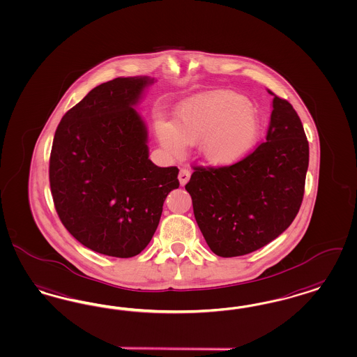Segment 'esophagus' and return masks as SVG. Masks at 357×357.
I'll use <instances>...</instances> for the list:
<instances>
[{
  "instance_id": "obj_1",
  "label": "esophagus",
  "mask_w": 357,
  "mask_h": 357,
  "mask_svg": "<svg viewBox=\"0 0 357 357\" xmlns=\"http://www.w3.org/2000/svg\"><path fill=\"white\" fill-rule=\"evenodd\" d=\"M189 178H190V172L188 171V169H180V173H178V180H180V184L185 185L188 181H189Z\"/></svg>"
}]
</instances>
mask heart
Returning a JSON list of instances; mask_svg holds the SVG:
<instances>
[{
	"label": "heart",
	"mask_w": 357,
	"mask_h": 357,
	"mask_svg": "<svg viewBox=\"0 0 357 357\" xmlns=\"http://www.w3.org/2000/svg\"><path fill=\"white\" fill-rule=\"evenodd\" d=\"M160 144L173 155L201 142V153L214 165H230L243 159L259 136V121L242 95L214 91L185 103L174 121L158 119Z\"/></svg>",
	"instance_id": "heart-1"
}]
</instances>
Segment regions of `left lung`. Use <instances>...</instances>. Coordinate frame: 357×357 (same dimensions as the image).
Listing matches in <instances>:
<instances>
[{"label": "left lung", "mask_w": 357, "mask_h": 357, "mask_svg": "<svg viewBox=\"0 0 357 357\" xmlns=\"http://www.w3.org/2000/svg\"><path fill=\"white\" fill-rule=\"evenodd\" d=\"M274 95L266 142L225 167H193L189 192L211 250L239 257L270 243L294 221L303 201L310 149L290 102Z\"/></svg>", "instance_id": "1"}]
</instances>
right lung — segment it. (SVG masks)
<instances>
[{"mask_svg": "<svg viewBox=\"0 0 357 357\" xmlns=\"http://www.w3.org/2000/svg\"><path fill=\"white\" fill-rule=\"evenodd\" d=\"M146 77L99 84L68 109L54 135L49 178L61 222L96 252L131 258L151 242L178 168L148 159L146 130L133 109Z\"/></svg>", "mask_w": 357, "mask_h": 357, "instance_id": "1", "label": "right lung"}]
</instances>
